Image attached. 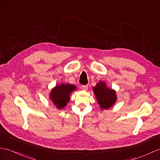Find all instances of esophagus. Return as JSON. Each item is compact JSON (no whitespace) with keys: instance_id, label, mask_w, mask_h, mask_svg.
Wrapping results in <instances>:
<instances>
[{"instance_id":"1","label":"esophagus","mask_w":160,"mask_h":160,"mask_svg":"<svg viewBox=\"0 0 160 160\" xmlns=\"http://www.w3.org/2000/svg\"><path fill=\"white\" fill-rule=\"evenodd\" d=\"M81 88H82L84 91H87L88 90V85H83V86H82Z\"/></svg>"}]
</instances>
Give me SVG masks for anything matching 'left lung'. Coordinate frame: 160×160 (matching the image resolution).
I'll use <instances>...</instances> for the list:
<instances>
[{"label":"left lung","mask_w":160,"mask_h":160,"mask_svg":"<svg viewBox=\"0 0 160 160\" xmlns=\"http://www.w3.org/2000/svg\"><path fill=\"white\" fill-rule=\"evenodd\" d=\"M101 110H108L117 101L116 91L107 87L105 82L99 81L92 88Z\"/></svg>","instance_id":"left-lung-1"}]
</instances>
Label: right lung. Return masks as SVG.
Listing matches in <instances>:
<instances>
[{
	"label": "right lung",
	"instance_id": "right-lung-1",
	"mask_svg": "<svg viewBox=\"0 0 160 160\" xmlns=\"http://www.w3.org/2000/svg\"><path fill=\"white\" fill-rule=\"evenodd\" d=\"M76 90V87L72 84H57L50 92V99L57 109L65 108L70 100V94Z\"/></svg>",
	"mask_w": 160,
	"mask_h": 160
}]
</instances>
